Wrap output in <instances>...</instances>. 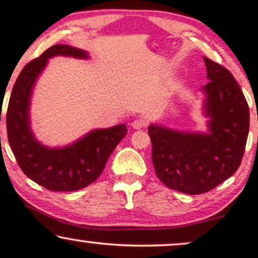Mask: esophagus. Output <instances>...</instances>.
I'll return each mask as SVG.
<instances>
[{
    "label": "esophagus",
    "instance_id": "1",
    "mask_svg": "<svg viewBox=\"0 0 258 258\" xmlns=\"http://www.w3.org/2000/svg\"><path fill=\"white\" fill-rule=\"evenodd\" d=\"M147 126V122L144 120H142V119H139V120H135L132 122V127L135 130H142V128H144V127Z\"/></svg>",
    "mask_w": 258,
    "mask_h": 258
}]
</instances>
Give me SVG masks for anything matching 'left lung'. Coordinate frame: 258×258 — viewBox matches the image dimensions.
<instances>
[{
	"label": "left lung",
	"instance_id": "1",
	"mask_svg": "<svg viewBox=\"0 0 258 258\" xmlns=\"http://www.w3.org/2000/svg\"><path fill=\"white\" fill-rule=\"evenodd\" d=\"M204 60L209 133L173 131L153 123L148 128L156 176L170 189L190 195L210 191L238 170L250 126L247 102L232 73L211 59Z\"/></svg>",
	"mask_w": 258,
	"mask_h": 258
}]
</instances>
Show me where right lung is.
Masks as SVG:
<instances>
[{
	"instance_id": "right-lung-1",
	"label": "right lung",
	"mask_w": 258,
	"mask_h": 258,
	"mask_svg": "<svg viewBox=\"0 0 258 258\" xmlns=\"http://www.w3.org/2000/svg\"><path fill=\"white\" fill-rule=\"evenodd\" d=\"M55 55L88 58L82 49L54 44L26 64L12 90L6 125L12 152L29 178L52 191H75L98 178L112 150L126 136L127 127L120 123L110 128L94 130L63 148L44 147L36 141L29 117L32 87L48 59Z\"/></svg>"
}]
</instances>
